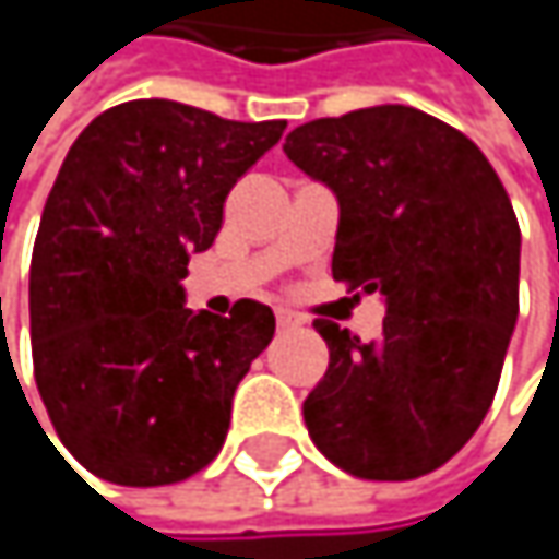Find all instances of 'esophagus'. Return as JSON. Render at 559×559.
Returning a JSON list of instances; mask_svg holds the SVG:
<instances>
[{
    "mask_svg": "<svg viewBox=\"0 0 559 559\" xmlns=\"http://www.w3.org/2000/svg\"><path fill=\"white\" fill-rule=\"evenodd\" d=\"M275 323H278V333H287V330H297L300 326V320L294 313H287V310H278Z\"/></svg>",
    "mask_w": 559,
    "mask_h": 559,
    "instance_id": "34e87169",
    "label": "esophagus"
}]
</instances>
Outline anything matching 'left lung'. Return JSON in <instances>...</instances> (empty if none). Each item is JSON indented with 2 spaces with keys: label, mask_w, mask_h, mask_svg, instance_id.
Here are the masks:
<instances>
[{
  "label": "left lung",
  "mask_w": 559,
  "mask_h": 559,
  "mask_svg": "<svg viewBox=\"0 0 559 559\" xmlns=\"http://www.w3.org/2000/svg\"><path fill=\"white\" fill-rule=\"evenodd\" d=\"M284 155L333 187V281L382 290V336L313 320L330 366L304 401L317 450L359 479L440 469L483 424L518 320L521 229L489 158L460 129L372 106L297 126Z\"/></svg>",
  "instance_id": "left-lung-1"
}]
</instances>
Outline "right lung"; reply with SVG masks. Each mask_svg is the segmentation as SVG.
Instances as JSON below:
<instances>
[{
    "label": "right lung",
    "mask_w": 559,
    "mask_h": 559,
    "mask_svg": "<svg viewBox=\"0 0 559 559\" xmlns=\"http://www.w3.org/2000/svg\"><path fill=\"white\" fill-rule=\"evenodd\" d=\"M284 129L129 99L70 145L32 252V359L57 437L93 476L174 486L223 450L275 313L259 300L193 313L180 281L213 246L233 183Z\"/></svg>",
    "instance_id": "add662e5"
}]
</instances>
